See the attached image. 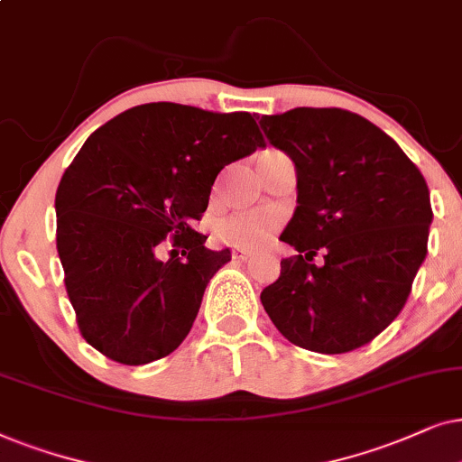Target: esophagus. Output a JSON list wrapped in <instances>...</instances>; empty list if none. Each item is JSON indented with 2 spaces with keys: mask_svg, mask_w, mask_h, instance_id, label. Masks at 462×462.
<instances>
[{
  "mask_svg": "<svg viewBox=\"0 0 462 462\" xmlns=\"http://www.w3.org/2000/svg\"><path fill=\"white\" fill-rule=\"evenodd\" d=\"M232 257H235V260H238V262H247L249 257H251V251H247V249H235V251H232Z\"/></svg>",
  "mask_w": 462,
  "mask_h": 462,
  "instance_id": "esophagus-1",
  "label": "esophagus"
}]
</instances>
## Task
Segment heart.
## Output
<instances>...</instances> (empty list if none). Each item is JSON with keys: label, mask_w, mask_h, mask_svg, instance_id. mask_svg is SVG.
Listing matches in <instances>:
<instances>
[{"label": "heart", "mask_w": 462, "mask_h": 462, "mask_svg": "<svg viewBox=\"0 0 462 462\" xmlns=\"http://www.w3.org/2000/svg\"><path fill=\"white\" fill-rule=\"evenodd\" d=\"M281 226V217L268 208H254V211H236L221 217L215 224L217 241L230 247L255 249L268 243Z\"/></svg>", "instance_id": "1"}]
</instances>
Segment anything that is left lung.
Masks as SVG:
<instances>
[{
	"mask_svg": "<svg viewBox=\"0 0 462 462\" xmlns=\"http://www.w3.org/2000/svg\"><path fill=\"white\" fill-rule=\"evenodd\" d=\"M260 126L298 173V207L281 235L298 255L262 291L263 310L300 348L364 346L395 321L427 257V181L389 134L346 109L295 107ZM319 250L321 267L311 263Z\"/></svg>",
	"mask_w": 462,
	"mask_h": 462,
	"instance_id": "obj_1",
	"label": "left lung"
}]
</instances>
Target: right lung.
Segmentation results:
<instances>
[{"label": "right lung", "instance_id": "1", "mask_svg": "<svg viewBox=\"0 0 462 462\" xmlns=\"http://www.w3.org/2000/svg\"><path fill=\"white\" fill-rule=\"evenodd\" d=\"M263 145L251 114L180 103L131 107L86 139L54 208L67 295L90 346L145 365L186 340L207 282L232 257L207 249L194 221L219 171Z\"/></svg>", "mask_w": 462, "mask_h": 462}]
</instances>
